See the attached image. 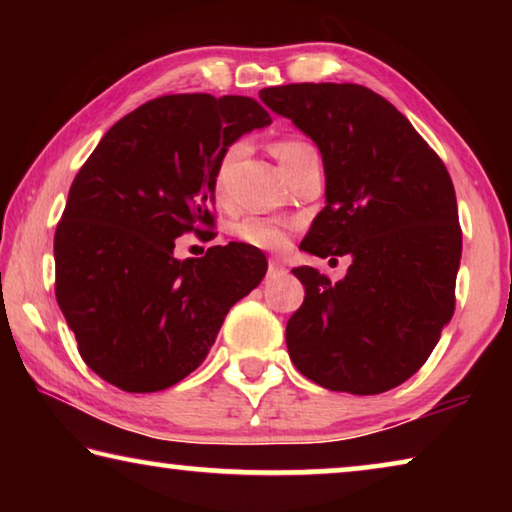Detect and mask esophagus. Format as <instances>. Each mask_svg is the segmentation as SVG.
I'll use <instances>...</instances> for the list:
<instances>
[{"instance_id": "1", "label": "esophagus", "mask_w": 512, "mask_h": 512, "mask_svg": "<svg viewBox=\"0 0 512 512\" xmlns=\"http://www.w3.org/2000/svg\"><path fill=\"white\" fill-rule=\"evenodd\" d=\"M284 273H287V268H284L282 262H277V259H271V262H268V275L275 277V275H284Z\"/></svg>"}]
</instances>
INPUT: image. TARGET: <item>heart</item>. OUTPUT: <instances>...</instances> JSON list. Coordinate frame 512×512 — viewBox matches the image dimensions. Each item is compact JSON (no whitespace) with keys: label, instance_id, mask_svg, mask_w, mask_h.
Here are the masks:
<instances>
[{"label":"heart","instance_id":"heart-1","mask_svg":"<svg viewBox=\"0 0 512 512\" xmlns=\"http://www.w3.org/2000/svg\"><path fill=\"white\" fill-rule=\"evenodd\" d=\"M241 153H244V144H232L230 149L223 153L219 171H216V192H221L223 189L225 171H228L230 164L235 162ZM311 153H316L314 146L302 140H284L275 146V155L277 160H280L284 171H289L293 164L300 162L305 155H311ZM232 232H235L239 241L262 250H280L284 248V244H287V225L273 219H264V216H246V219L235 223Z\"/></svg>","mask_w":512,"mask_h":512}]
</instances>
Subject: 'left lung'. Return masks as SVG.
<instances>
[{"mask_svg":"<svg viewBox=\"0 0 512 512\" xmlns=\"http://www.w3.org/2000/svg\"><path fill=\"white\" fill-rule=\"evenodd\" d=\"M259 99L323 155L325 207L300 250L352 259L339 282L293 268L305 284L287 323L293 366L327 391H391L454 316L463 235L452 178L411 121L363 85L291 83Z\"/></svg>","mask_w":512,"mask_h":512,"instance_id":"8db88e82","label":"left lung"}]
</instances>
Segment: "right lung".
<instances>
[{"label":"right lung","mask_w":512,"mask_h":512,"mask_svg":"<svg viewBox=\"0 0 512 512\" xmlns=\"http://www.w3.org/2000/svg\"><path fill=\"white\" fill-rule=\"evenodd\" d=\"M271 124L250 97L167 94L119 119L76 173L54 237L56 300L90 370L126 393L164 391L205 361L237 300L266 275L230 241L176 259L214 228L223 153Z\"/></svg>","instance_id":"1"}]
</instances>
